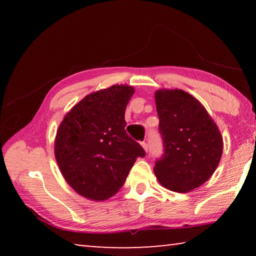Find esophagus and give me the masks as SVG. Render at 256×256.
Instances as JSON below:
<instances>
[{"label":"esophagus","mask_w":256,"mask_h":256,"mask_svg":"<svg viewBox=\"0 0 256 256\" xmlns=\"http://www.w3.org/2000/svg\"><path fill=\"white\" fill-rule=\"evenodd\" d=\"M141 146H144V149L146 150V151H148V149H149V146H148V144H146V141H144V142H141Z\"/></svg>","instance_id":"obj_1"}]
</instances>
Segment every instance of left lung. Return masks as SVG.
<instances>
[{"label": "left lung", "instance_id": "left-lung-1", "mask_svg": "<svg viewBox=\"0 0 256 256\" xmlns=\"http://www.w3.org/2000/svg\"><path fill=\"white\" fill-rule=\"evenodd\" d=\"M154 98L164 146L154 174L166 188L188 192L209 180L218 167L222 134L201 102L183 90H158Z\"/></svg>", "mask_w": 256, "mask_h": 256}]
</instances>
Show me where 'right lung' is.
Segmentation results:
<instances>
[{
    "label": "right lung",
    "mask_w": 256,
    "mask_h": 256,
    "mask_svg": "<svg viewBox=\"0 0 256 256\" xmlns=\"http://www.w3.org/2000/svg\"><path fill=\"white\" fill-rule=\"evenodd\" d=\"M134 94L112 86L86 96L68 112L55 138V158L71 188L102 201L122 188L138 157L146 151L125 132V108Z\"/></svg>",
    "instance_id": "right-lung-1"
}]
</instances>
